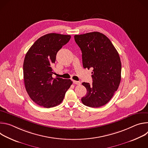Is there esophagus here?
Returning <instances> with one entry per match:
<instances>
[{"mask_svg":"<svg viewBox=\"0 0 148 148\" xmlns=\"http://www.w3.org/2000/svg\"><path fill=\"white\" fill-rule=\"evenodd\" d=\"M73 84H76V85H80V84H81V82L79 81H77L73 80Z\"/></svg>","mask_w":148,"mask_h":148,"instance_id":"34e87169","label":"esophagus"}]
</instances>
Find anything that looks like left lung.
<instances>
[{
  "instance_id": "8db88e82",
  "label": "left lung",
  "mask_w": 148,
  "mask_h": 148,
  "mask_svg": "<svg viewBox=\"0 0 148 148\" xmlns=\"http://www.w3.org/2000/svg\"><path fill=\"white\" fill-rule=\"evenodd\" d=\"M82 51L84 69H93L92 83L82 82L87 94L81 98L84 105L98 108L107 103L118 90L121 78V62L110 40L97 32L75 35Z\"/></svg>"
}]
</instances>
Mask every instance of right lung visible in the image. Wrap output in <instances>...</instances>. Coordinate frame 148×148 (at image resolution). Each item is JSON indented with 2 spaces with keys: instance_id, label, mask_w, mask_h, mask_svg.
I'll return each instance as SVG.
<instances>
[{
  "instance_id": "1",
  "label": "right lung",
  "mask_w": 148,
  "mask_h": 148,
  "mask_svg": "<svg viewBox=\"0 0 148 148\" xmlns=\"http://www.w3.org/2000/svg\"><path fill=\"white\" fill-rule=\"evenodd\" d=\"M70 38V35L47 34L38 38L26 54L25 88L30 98L40 106L49 108L59 105L71 86V79L52 77L57 53Z\"/></svg>"
}]
</instances>
